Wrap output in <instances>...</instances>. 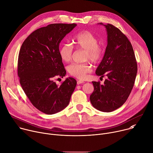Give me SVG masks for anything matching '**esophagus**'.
I'll return each instance as SVG.
<instances>
[{
	"label": "esophagus",
	"mask_w": 153,
	"mask_h": 153,
	"mask_svg": "<svg viewBox=\"0 0 153 153\" xmlns=\"http://www.w3.org/2000/svg\"><path fill=\"white\" fill-rule=\"evenodd\" d=\"M84 82L82 81V80H77V85H80V84H82V83H83Z\"/></svg>",
	"instance_id": "esophagus-1"
}]
</instances>
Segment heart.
I'll use <instances>...</instances> for the list:
<instances>
[{
	"label": "heart",
	"mask_w": 153,
	"mask_h": 153,
	"mask_svg": "<svg viewBox=\"0 0 153 153\" xmlns=\"http://www.w3.org/2000/svg\"><path fill=\"white\" fill-rule=\"evenodd\" d=\"M73 42L77 49L85 50L83 59L90 60L93 63H97L102 59L103 54V49L99 45L98 39L88 31H82L75 35ZM61 59L65 62L71 60L73 49L71 45L65 43L59 51ZM69 74L79 79H84L87 74L91 71V66L88 62L82 63H73L67 67Z\"/></svg>",
	"instance_id": "obj_1"
}]
</instances>
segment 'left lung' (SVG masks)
I'll return each mask as SVG.
<instances>
[{
    "mask_svg": "<svg viewBox=\"0 0 153 153\" xmlns=\"http://www.w3.org/2000/svg\"><path fill=\"white\" fill-rule=\"evenodd\" d=\"M107 31V46L96 74L106 77L104 83L92 82V105L103 112H111L127 100L133 88L137 65L131 43L126 36L111 24L103 25Z\"/></svg>",
    "mask_w": 153,
    "mask_h": 153,
    "instance_id": "obj_1",
    "label": "left lung"
}]
</instances>
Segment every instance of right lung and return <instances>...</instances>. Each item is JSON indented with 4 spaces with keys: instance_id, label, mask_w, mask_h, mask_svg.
<instances>
[{
    "instance_id": "add662e5",
    "label": "right lung",
    "mask_w": 153,
    "mask_h": 153,
    "mask_svg": "<svg viewBox=\"0 0 153 153\" xmlns=\"http://www.w3.org/2000/svg\"><path fill=\"white\" fill-rule=\"evenodd\" d=\"M76 24H53L33 31L21 46L17 63L20 83L37 109L47 114L66 108L76 88V80L67 78L61 85L54 81L66 74L59 51L64 37Z\"/></svg>"
}]
</instances>
